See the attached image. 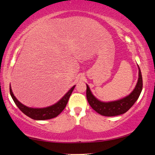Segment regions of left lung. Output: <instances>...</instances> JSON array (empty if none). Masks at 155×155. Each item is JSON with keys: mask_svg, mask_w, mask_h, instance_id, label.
Segmentation results:
<instances>
[{"mask_svg": "<svg viewBox=\"0 0 155 155\" xmlns=\"http://www.w3.org/2000/svg\"><path fill=\"white\" fill-rule=\"evenodd\" d=\"M138 69L139 77L135 89L127 96L119 100L109 102H102V101L97 100L92 94L89 86L87 85V99L91 108L97 113L106 117L118 116V115L124 114L127 111H128L138 99L142 90V77L139 66Z\"/></svg>", "mask_w": 155, "mask_h": 155, "instance_id": "1", "label": "left lung"}]
</instances>
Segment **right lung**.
<instances>
[{"instance_id": "add662e5", "label": "right lung", "mask_w": 155, "mask_h": 155, "mask_svg": "<svg viewBox=\"0 0 155 155\" xmlns=\"http://www.w3.org/2000/svg\"><path fill=\"white\" fill-rule=\"evenodd\" d=\"M75 85L73 86L66 94L64 95V97L58 102L55 104H53L51 106L47 107V108H29L22 104L21 102L16 99V97L14 96V95L11 90L10 86V94L11 97L13 98L14 102L16 106L18 107L19 109L25 114L26 116L29 117L30 118L35 120H47L51 119L53 118H55L58 116L61 112L64 110L66 106L67 103L68 102L69 97L71 95L72 92L74 90Z\"/></svg>"}]
</instances>
